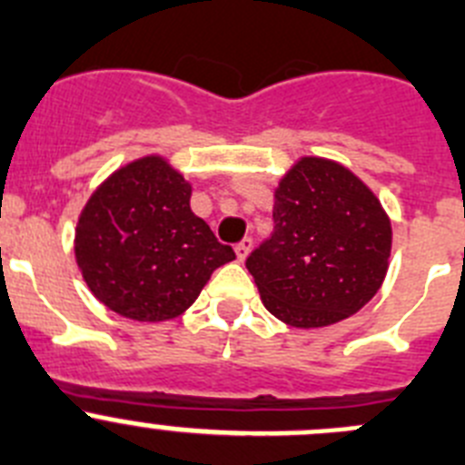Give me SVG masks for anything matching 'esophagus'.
<instances>
[{
    "label": "esophagus",
    "mask_w": 465,
    "mask_h": 465,
    "mask_svg": "<svg viewBox=\"0 0 465 465\" xmlns=\"http://www.w3.org/2000/svg\"><path fill=\"white\" fill-rule=\"evenodd\" d=\"M250 250H252V238H242V241L236 245L238 262H245L247 254H250Z\"/></svg>",
    "instance_id": "1"
}]
</instances>
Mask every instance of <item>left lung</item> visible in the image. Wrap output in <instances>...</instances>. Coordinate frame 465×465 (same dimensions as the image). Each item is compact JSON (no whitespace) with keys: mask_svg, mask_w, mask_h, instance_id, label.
Instances as JSON below:
<instances>
[{"mask_svg":"<svg viewBox=\"0 0 465 465\" xmlns=\"http://www.w3.org/2000/svg\"><path fill=\"white\" fill-rule=\"evenodd\" d=\"M272 223L271 238L245 262L272 316L321 328L376 296L392 229L374 193L349 169L302 158L275 190Z\"/></svg>","mask_w":465,"mask_h":465,"instance_id":"1","label":"left lung"}]
</instances>
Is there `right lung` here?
Masks as SVG:
<instances>
[{"label": "right lung", "mask_w": 465, "mask_h": 465, "mask_svg": "<svg viewBox=\"0 0 465 465\" xmlns=\"http://www.w3.org/2000/svg\"><path fill=\"white\" fill-rule=\"evenodd\" d=\"M190 183L158 155L116 169L91 194L75 233L82 277L103 305L134 321L183 314L213 271L236 259L190 211Z\"/></svg>", "instance_id": "obj_1"}]
</instances>
